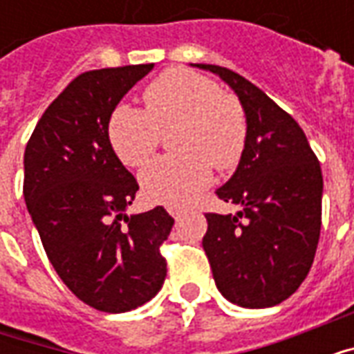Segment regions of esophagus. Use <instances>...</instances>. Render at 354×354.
Here are the masks:
<instances>
[{"label":"esophagus","instance_id":"obj_1","mask_svg":"<svg viewBox=\"0 0 354 354\" xmlns=\"http://www.w3.org/2000/svg\"><path fill=\"white\" fill-rule=\"evenodd\" d=\"M169 212H170V216L174 218V220H180V216H182V210L176 207H169Z\"/></svg>","mask_w":354,"mask_h":354}]
</instances>
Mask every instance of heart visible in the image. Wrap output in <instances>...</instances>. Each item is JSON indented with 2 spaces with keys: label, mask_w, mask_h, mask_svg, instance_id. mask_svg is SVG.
<instances>
[{
  "label": "heart",
  "mask_w": 354,
  "mask_h": 354,
  "mask_svg": "<svg viewBox=\"0 0 354 354\" xmlns=\"http://www.w3.org/2000/svg\"><path fill=\"white\" fill-rule=\"evenodd\" d=\"M146 111L121 104L108 123V138L119 161L142 167L165 132L178 129L172 146L180 155L149 162L140 174L149 201L169 207L189 205L218 170L237 167L246 146V115L241 102L220 91L207 75L172 68L144 91Z\"/></svg>",
  "instance_id": "heart-1"
}]
</instances>
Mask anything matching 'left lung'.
I'll use <instances>...</instances> for the list:
<instances>
[{
  "label": "left lung",
  "instance_id": "8db88e82",
  "mask_svg": "<svg viewBox=\"0 0 354 354\" xmlns=\"http://www.w3.org/2000/svg\"><path fill=\"white\" fill-rule=\"evenodd\" d=\"M246 113V146L235 174L216 195L237 214L208 212L203 248L218 290L231 304L273 307L305 281L322 223V172L296 119L243 75L214 64Z\"/></svg>",
  "mask_w": 354,
  "mask_h": 354
}]
</instances>
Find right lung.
Instances as JSON below:
<instances>
[{
  "mask_svg": "<svg viewBox=\"0 0 354 354\" xmlns=\"http://www.w3.org/2000/svg\"><path fill=\"white\" fill-rule=\"evenodd\" d=\"M153 64L91 70L45 109L24 151V201L58 277L83 304L124 313L167 277L162 207L127 216L138 182L113 151L109 117Z\"/></svg>",
  "mask_w": 354,
  "mask_h": 354,
  "instance_id": "add662e5",
  "label": "right lung"
}]
</instances>
